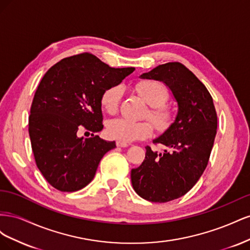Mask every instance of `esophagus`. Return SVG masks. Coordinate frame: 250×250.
Returning a JSON list of instances; mask_svg holds the SVG:
<instances>
[{
  "label": "esophagus",
  "instance_id": "1",
  "mask_svg": "<svg viewBox=\"0 0 250 250\" xmlns=\"http://www.w3.org/2000/svg\"><path fill=\"white\" fill-rule=\"evenodd\" d=\"M117 146L118 147H122V148H126V147L129 146V143L122 142V141H117Z\"/></svg>",
  "mask_w": 250,
  "mask_h": 250
}]
</instances>
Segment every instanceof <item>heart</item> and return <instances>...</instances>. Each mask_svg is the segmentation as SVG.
Instances as JSON below:
<instances>
[{
  "instance_id": "1",
  "label": "heart",
  "mask_w": 250,
  "mask_h": 250,
  "mask_svg": "<svg viewBox=\"0 0 250 250\" xmlns=\"http://www.w3.org/2000/svg\"><path fill=\"white\" fill-rule=\"evenodd\" d=\"M135 89L152 109L150 119L158 130H166L173 121V113L163 106L168 100V90L160 81L143 80L135 85ZM122 96V87L113 85L106 88L101 97L102 108L108 113H115L119 107ZM153 127L149 122H133V121L119 118L110 121L107 125V132L111 138L122 142H133L145 139L152 133Z\"/></svg>"
}]
</instances>
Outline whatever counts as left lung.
Here are the masks:
<instances>
[{"label":"left lung","instance_id":"1","mask_svg":"<svg viewBox=\"0 0 250 250\" xmlns=\"http://www.w3.org/2000/svg\"><path fill=\"white\" fill-rule=\"evenodd\" d=\"M166 84L177 103L174 122L153 143L163 152L146 147L140 167L131 170V184L142 198L168 202L187 194L206 170L217 133L213 98L203 83L179 62L160 64L140 76Z\"/></svg>","mask_w":250,"mask_h":250}]
</instances>
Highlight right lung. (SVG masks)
Masks as SVG:
<instances>
[{
    "label": "right lung",
    "instance_id": "1",
    "mask_svg": "<svg viewBox=\"0 0 250 250\" xmlns=\"http://www.w3.org/2000/svg\"><path fill=\"white\" fill-rule=\"evenodd\" d=\"M134 67L115 69L89 53L60 60L44 74L33 98L29 135L37 168L48 183L62 192H75L95 177L104 154L116 142L99 135L84 139L82 126L103 129L101 97L120 84Z\"/></svg>",
    "mask_w": 250,
    "mask_h": 250
}]
</instances>
